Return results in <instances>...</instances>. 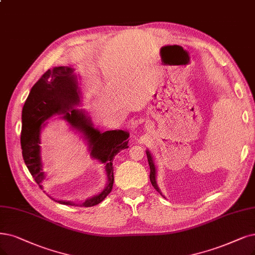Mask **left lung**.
<instances>
[{
  "instance_id": "obj_1",
  "label": "left lung",
  "mask_w": 255,
  "mask_h": 255,
  "mask_svg": "<svg viewBox=\"0 0 255 255\" xmlns=\"http://www.w3.org/2000/svg\"><path fill=\"white\" fill-rule=\"evenodd\" d=\"M147 153V158H148V163H149V166H150V182H151L152 186L154 187V189L161 193V191H159L158 187L156 186V182H155V167H154V164H153V161H152V156L150 155L149 151L146 152ZM162 194V193H161Z\"/></svg>"
}]
</instances>
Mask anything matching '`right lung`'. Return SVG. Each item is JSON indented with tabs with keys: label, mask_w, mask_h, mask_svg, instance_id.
<instances>
[{
	"label": "right lung",
	"mask_w": 255,
	"mask_h": 255,
	"mask_svg": "<svg viewBox=\"0 0 255 255\" xmlns=\"http://www.w3.org/2000/svg\"><path fill=\"white\" fill-rule=\"evenodd\" d=\"M80 102L78 85L70 67H55L47 70L30 90L22 111L21 146L24 162L42 188L44 180L40 157V131L43 123L56 113H64V119L69 124L83 131L90 144L91 155L105 164L108 185L100 194L80 204L81 207H92L100 204L112 190L115 156L123 149L128 148L129 133L123 130H112L100 132L94 129L90 121L82 111L72 109ZM63 205L74 206L72 202L55 201ZM79 206V204L77 205Z\"/></svg>",
	"instance_id": "1"
}]
</instances>
